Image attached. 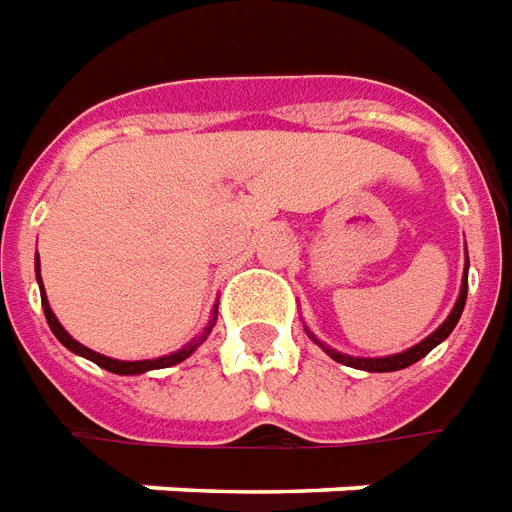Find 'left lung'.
<instances>
[{
    "label": "left lung",
    "instance_id": "obj_1",
    "mask_svg": "<svg viewBox=\"0 0 512 512\" xmlns=\"http://www.w3.org/2000/svg\"><path fill=\"white\" fill-rule=\"evenodd\" d=\"M466 270H469V261H466ZM466 289H469V281H466V272H464V281H461V294H458V300H455L453 311H450V316H447L445 322H442V327H436L434 333L428 335L425 341H420L417 346H412V349H406V352L401 354H390V357H349V354H341L335 352V349H327L324 343H319L316 338H311L319 346H322L324 352L333 357L335 363H343V365H352V368H360V371H371V374H387V371H401V368H409L412 363H417V360H423L425 354L431 352L434 346H439V343L445 341L447 335L453 333L455 324H458V319H461V313H464V305H466Z\"/></svg>",
    "mask_w": 512,
    "mask_h": 512
}]
</instances>
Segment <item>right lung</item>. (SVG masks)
<instances>
[{
    "mask_svg": "<svg viewBox=\"0 0 512 512\" xmlns=\"http://www.w3.org/2000/svg\"><path fill=\"white\" fill-rule=\"evenodd\" d=\"M37 283H43L40 281V259H37ZM40 297H43V311H46L48 327H51V333L57 335L59 343H62V346H67L70 352L81 354V357H87V360H92V363L100 365V368H106V371H111V374H119V376L147 374V371H155V368H169V365H177V363H182V360H188L190 354L199 349V343L204 341L207 335H210L212 324H215V319H218V311H212L210 324L204 327V333L199 335V341H190L188 346H182L179 352L166 354V357H158V360H133V363H128V360H114V357H106V354L92 352V349H87V346H81L76 338H70L65 327H62L57 316H54V311H51V305H48V300H46V292L40 294Z\"/></svg>",
    "mask_w": 512,
    "mask_h": 512,
    "instance_id": "add662e5",
    "label": "right lung"
}]
</instances>
